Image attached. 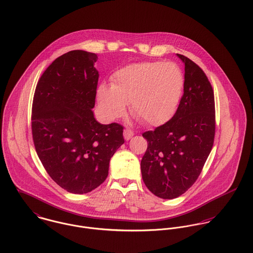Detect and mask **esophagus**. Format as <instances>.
Instances as JSON below:
<instances>
[{"mask_svg":"<svg viewBox=\"0 0 253 253\" xmlns=\"http://www.w3.org/2000/svg\"><path fill=\"white\" fill-rule=\"evenodd\" d=\"M132 136H133V131H132L131 129L126 128V129L124 130V137H125V139H126V141L129 140Z\"/></svg>","mask_w":253,"mask_h":253,"instance_id":"34e87169","label":"esophagus"}]
</instances>
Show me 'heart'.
<instances>
[{"label":"heart","instance_id":"1","mask_svg":"<svg viewBox=\"0 0 253 253\" xmlns=\"http://www.w3.org/2000/svg\"><path fill=\"white\" fill-rule=\"evenodd\" d=\"M184 74L173 62L144 61L117 70L111 86L101 84L97 104L108 120L122 117L130 102V112L150 126L167 124L174 116L184 88Z\"/></svg>","mask_w":253,"mask_h":253}]
</instances>
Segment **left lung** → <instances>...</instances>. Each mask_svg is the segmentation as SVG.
<instances>
[{"label":"left lung","instance_id":"1","mask_svg":"<svg viewBox=\"0 0 253 253\" xmlns=\"http://www.w3.org/2000/svg\"><path fill=\"white\" fill-rule=\"evenodd\" d=\"M176 55L185 67L179 106L167 124L142 134L148 142L140 164L142 179L154 195L166 200L179 197L198 179L215 134L212 86L195 62Z\"/></svg>","mask_w":253,"mask_h":253}]
</instances>
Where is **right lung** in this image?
<instances>
[{
	"mask_svg": "<svg viewBox=\"0 0 253 253\" xmlns=\"http://www.w3.org/2000/svg\"><path fill=\"white\" fill-rule=\"evenodd\" d=\"M97 58L80 49L59 56L42 75L33 99L38 157L52 180L73 194L102 184L111 158L125 143L121 125H102L94 118Z\"/></svg>",
	"mask_w": 253,
	"mask_h": 253,
	"instance_id": "obj_1",
	"label": "right lung"
}]
</instances>
